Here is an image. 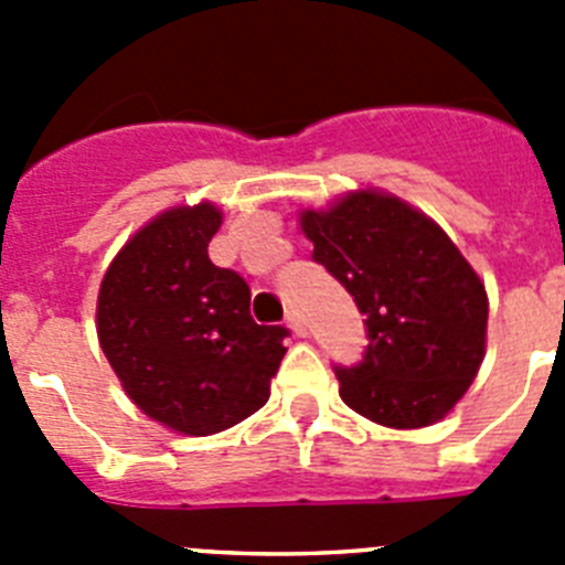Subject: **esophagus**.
<instances>
[{"label": "esophagus", "mask_w": 565, "mask_h": 565, "mask_svg": "<svg viewBox=\"0 0 565 565\" xmlns=\"http://www.w3.org/2000/svg\"><path fill=\"white\" fill-rule=\"evenodd\" d=\"M286 322L297 337H306V319H302V311H299V308H291V311L286 313Z\"/></svg>", "instance_id": "obj_1"}]
</instances>
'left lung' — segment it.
I'll return each instance as SVG.
<instances>
[{
	"instance_id": "8db88e82",
	"label": "left lung",
	"mask_w": 565,
	"mask_h": 565,
	"mask_svg": "<svg viewBox=\"0 0 565 565\" xmlns=\"http://www.w3.org/2000/svg\"><path fill=\"white\" fill-rule=\"evenodd\" d=\"M313 263L364 313L367 348L333 364L339 396L384 427H427L467 393L483 359L487 291L447 234L398 198L353 192L302 214Z\"/></svg>"
}]
</instances>
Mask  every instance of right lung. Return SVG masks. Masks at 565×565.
<instances>
[{
    "label": "right lung",
    "instance_id": "1",
    "mask_svg": "<svg viewBox=\"0 0 565 565\" xmlns=\"http://www.w3.org/2000/svg\"><path fill=\"white\" fill-rule=\"evenodd\" d=\"M223 214L172 209L129 239L98 291V339L124 391L186 436L234 427L268 402L288 328L257 326L252 288L209 259Z\"/></svg>",
    "mask_w": 565,
    "mask_h": 565
}]
</instances>
